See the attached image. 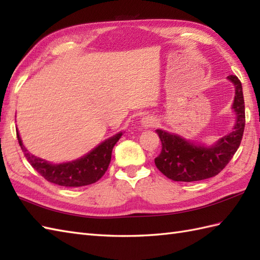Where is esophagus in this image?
Segmentation results:
<instances>
[{
	"label": "esophagus",
	"instance_id": "esophagus-1",
	"mask_svg": "<svg viewBox=\"0 0 260 260\" xmlns=\"http://www.w3.org/2000/svg\"><path fill=\"white\" fill-rule=\"evenodd\" d=\"M156 124H157V119L155 117H153V116H145V117H143L141 120V125L143 127H146V128H148V127L156 126Z\"/></svg>",
	"mask_w": 260,
	"mask_h": 260
}]
</instances>
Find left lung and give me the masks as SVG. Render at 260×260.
I'll return each instance as SVG.
<instances>
[{
  "instance_id": "1",
  "label": "left lung",
  "mask_w": 260,
  "mask_h": 260,
  "mask_svg": "<svg viewBox=\"0 0 260 260\" xmlns=\"http://www.w3.org/2000/svg\"><path fill=\"white\" fill-rule=\"evenodd\" d=\"M236 92L233 109L237 119L231 133L221 137L214 145L204 146L191 143L181 136L156 129L162 151L155 157L156 168L167 178L178 182H193L213 178L225 168L242 140L245 129V101L241 82L237 76H228Z\"/></svg>"
}]
</instances>
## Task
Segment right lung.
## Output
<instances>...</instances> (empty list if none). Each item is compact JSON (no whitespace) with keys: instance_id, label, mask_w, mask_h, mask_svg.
<instances>
[{"instance_id":"add662e5","label":"right lung","mask_w":260,"mask_h":260,"mask_svg":"<svg viewBox=\"0 0 260 260\" xmlns=\"http://www.w3.org/2000/svg\"><path fill=\"white\" fill-rule=\"evenodd\" d=\"M16 136H18L19 144L22 151L24 152L27 162L38 173H40L41 176L51 183L75 187L92 184L102 178L108 169L113 147L120 139L121 133L116 134L103 142L85 156L73 162L61 164H51L45 159L32 155L22 144L18 131H16Z\"/></svg>"}]
</instances>
